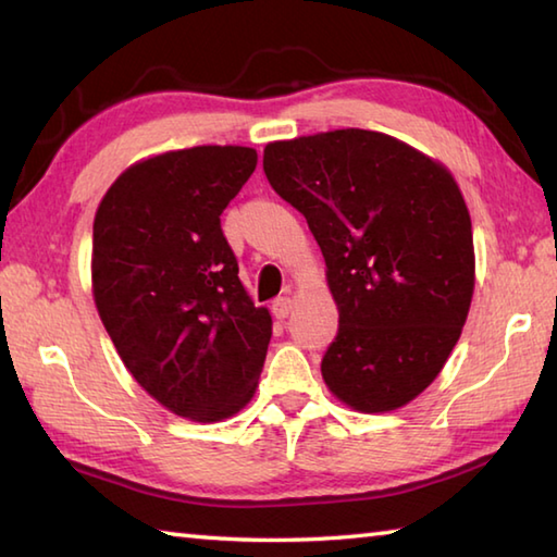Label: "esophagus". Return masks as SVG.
<instances>
[{"mask_svg": "<svg viewBox=\"0 0 557 557\" xmlns=\"http://www.w3.org/2000/svg\"><path fill=\"white\" fill-rule=\"evenodd\" d=\"M271 310H274L276 320H286L288 314H290V310H293V300L288 296H281V298L274 300V306H271Z\"/></svg>", "mask_w": 557, "mask_h": 557, "instance_id": "esophagus-1", "label": "esophagus"}]
</instances>
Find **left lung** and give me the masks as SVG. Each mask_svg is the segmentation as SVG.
I'll return each mask as SVG.
<instances>
[{"label":"left lung","mask_w":557,"mask_h":557,"mask_svg":"<svg viewBox=\"0 0 557 557\" xmlns=\"http://www.w3.org/2000/svg\"><path fill=\"white\" fill-rule=\"evenodd\" d=\"M264 172L306 215L327 264L339 330L322 356L324 383L359 412L414 400L454 351L475 286L454 176L361 128L269 143Z\"/></svg>","instance_id":"obj_1"}]
</instances>
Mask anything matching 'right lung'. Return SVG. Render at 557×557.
Returning <instances> with one entry per match:
<instances>
[{
    "instance_id": "1",
    "label": "right lung",
    "mask_w": 557,
    "mask_h": 557,
    "mask_svg": "<svg viewBox=\"0 0 557 557\" xmlns=\"http://www.w3.org/2000/svg\"><path fill=\"white\" fill-rule=\"evenodd\" d=\"M257 150L203 145L125 170L94 218L91 283L103 327L157 403L196 422L243 409L259 381L271 314L239 283L220 215Z\"/></svg>"
}]
</instances>
